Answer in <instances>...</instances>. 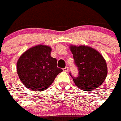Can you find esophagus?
<instances>
[{
    "label": "esophagus",
    "mask_w": 121,
    "mask_h": 121,
    "mask_svg": "<svg viewBox=\"0 0 121 121\" xmlns=\"http://www.w3.org/2000/svg\"><path fill=\"white\" fill-rule=\"evenodd\" d=\"M64 71H66V72H68V67H66V68H64Z\"/></svg>",
    "instance_id": "obj_1"
}]
</instances>
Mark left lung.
Returning a JSON list of instances; mask_svg holds the SVG:
<instances>
[{
    "label": "left lung",
    "mask_w": 121,
    "mask_h": 121,
    "mask_svg": "<svg viewBox=\"0 0 121 121\" xmlns=\"http://www.w3.org/2000/svg\"><path fill=\"white\" fill-rule=\"evenodd\" d=\"M75 64L79 69V76L73 78L76 86L84 91L95 90L104 81L108 73L106 62L102 55L87 45H71Z\"/></svg>",
    "instance_id": "8db88e82"
}]
</instances>
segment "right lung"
I'll use <instances>...</instances> for the list:
<instances>
[{
    "label": "right lung",
    "instance_id": "obj_1",
    "mask_svg": "<svg viewBox=\"0 0 121 121\" xmlns=\"http://www.w3.org/2000/svg\"><path fill=\"white\" fill-rule=\"evenodd\" d=\"M52 48L37 45L24 52L17 61V73L25 87L32 91H43L63 71L56 66V59L50 56Z\"/></svg>",
    "mask_w": 121,
    "mask_h": 121
}]
</instances>
